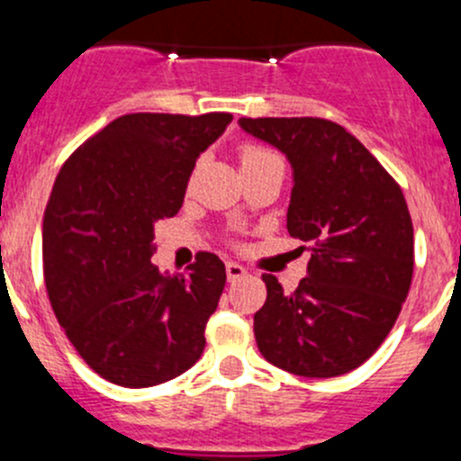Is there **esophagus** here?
Instances as JSON below:
<instances>
[{
    "mask_svg": "<svg viewBox=\"0 0 461 461\" xmlns=\"http://www.w3.org/2000/svg\"><path fill=\"white\" fill-rule=\"evenodd\" d=\"M225 270H227V279L230 281H236V279H240V276L248 275V272H245V267L239 266V263H234V261L227 263Z\"/></svg>",
    "mask_w": 461,
    "mask_h": 461,
    "instance_id": "34e87169",
    "label": "esophagus"
}]
</instances>
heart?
<instances>
[{
    "mask_svg": "<svg viewBox=\"0 0 461 461\" xmlns=\"http://www.w3.org/2000/svg\"><path fill=\"white\" fill-rule=\"evenodd\" d=\"M239 158H240V168H243V173L252 171V168H261L272 162H281L279 155L272 153L270 149L258 144H245L243 149H240Z\"/></svg>",
    "mask_w": 461,
    "mask_h": 461,
    "instance_id": "1",
    "label": "heart"
}]
</instances>
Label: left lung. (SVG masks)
<instances>
[{"label": "left lung", "instance_id": "obj_1", "mask_svg": "<svg viewBox=\"0 0 461 461\" xmlns=\"http://www.w3.org/2000/svg\"><path fill=\"white\" fill-rule=\"evenodd\" d=\"M239 123L288 158L294 177L288 231L311 249L306 276L293 293L263 275L267 299L254 315L258 351L297 376H342L374 356L410 293L414 231L403 191L329 119Z\"/></svg>", "mask_w": 461, "mask_h": 461}]
</instances>
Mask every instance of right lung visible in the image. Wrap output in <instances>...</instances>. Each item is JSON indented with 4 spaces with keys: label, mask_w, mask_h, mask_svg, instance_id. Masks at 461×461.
I'll return each mask as SVG.
<instances>
[{
    "label": "right lung",
    "mask_w": 461,
    "mask_h": 461,
    "mask_svg": "<svg viewBox=\"0 0 461 461\" xmlns=\"http://www.w3.org/2000/svg\"><path fill=\"white\" fill-rule=\"evenodd\" d=\"M230 122L227 112L123 114L53 182L42 221L49 302L80 358L114 385H159L203 356L225 263L198 252L186 275H162L153 230L180 212L195 159Z\"/></svg>",
    "instance_id": "add662e5"
}]
</instances>
